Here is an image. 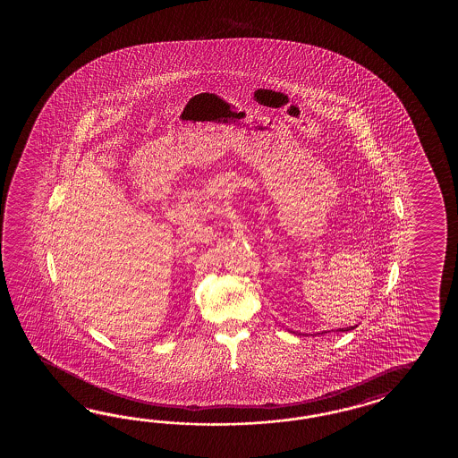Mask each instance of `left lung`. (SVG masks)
<instances>
[{
  "mask_svg": "<svg viewBox=\"0 0 458 458\" xmlns=\"http://www.w3.org/2000/svg\"><path fill=\"white\" fill-rule=\"evenodd\" d=\"M352 329H355V327H353V326H352V327H345V329H337V332H347V331H352Z\"/></svg>",
  "mask_w": 458,
  "mask_h": 458,
  "instance_id": "obj_1",
  "label": "left lung"
}]
</instances>
